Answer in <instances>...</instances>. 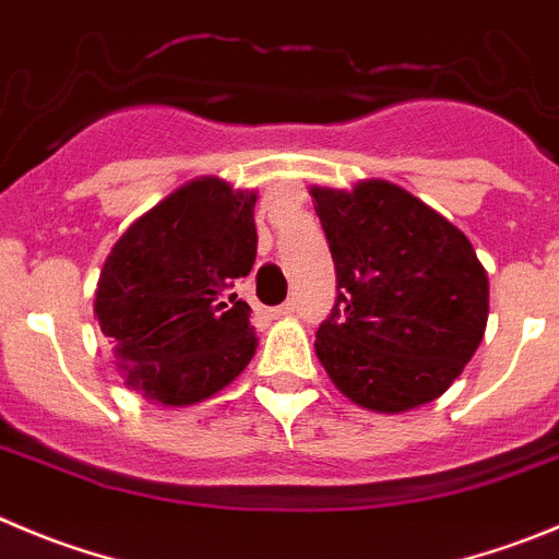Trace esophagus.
Here are the masks:
<instances>
[{
    "label": "esophagus",
    "mask_w": 559,
    "mask_h": 559,
    "mask_svg": "<svg viewBox=\"0 0 559 559\" xmlns=\"http://www.w3.org/2000/svg\"><path fill=\"white\" fill-rule=\"evenodd\" d=\"M295 309H297L295 300H286V304L270 309V317H275V320H278V317H289V314H295Z\"/></svg>",
    "instance_id": "34e87169"
}]
</instances>
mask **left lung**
Wrapping results in <instances>:
<instances>
[{
  "label": "left lung",
  "instance_id": "8db88e82",
  "mask_svg": "<svg viewBox=\"0 0 559 559\" xmlns=\"http://www.w3.org/2000/svg\"><path fill=\"white\" fill-rule=\"evenodd\" d=\"M336 267L317 358L344 397L400 414L441 397L488 320V275L466 234L389 181L311 190Z\"/></svg>",
  "mask_w": 559,
  "mask_h": 559
}]
</instances>
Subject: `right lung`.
Returning <instances> with one entry per match:
<instances>
[{"label":"right lung","instance_id":"1","mask_svg":"<svg viewBox=\"0 0 559 559\" xmlns=\"http://www.w3.org/2000/svg\"><path fill=\"white\" fill-rule=\"evenodd\" d=\"M253 203L221 179L190 181L107 255L93 311L127 385L148 400L201 403L253 358L250 306L231 295L255 262Z\"/></svg>","mask_w":559,"mask_h":559}]
</instances>
